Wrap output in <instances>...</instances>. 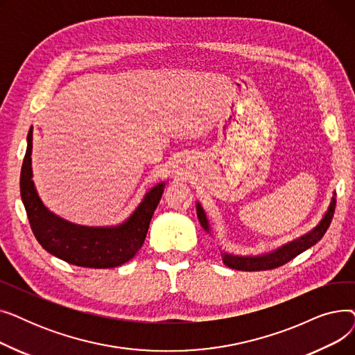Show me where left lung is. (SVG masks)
I'll return each mask as SVG.
<instances>
[{
	"instance_id": "left-lung-1",
	"label": "left lung",
	"mask_w": 355,
	"mask_h": 355,
	"mask_svg": "<svg viewBox=\"0 0 355 355\" xmlns=\"http://www.w3.org/2000/svg\"><path fill=\"white\" fill-rule=\"evenodd\" d=\"M335 194L329 202V207L327 210V213L324 214L322 220L320 221V225L316 226L313 230H311L309 233L301 236L300 239H296L288 245H284L282 248H279L270 253L266 254H260V256H233L229 253H221L223 262H225L226 266L236 269V270H246V272H256V270H270L275 268L282 266L293 257H296L297 254H301L302 252H305L306 249L312 248L313 245L318 243V241L322 239V236L325 234V232L328 230L331 220L334 217V211H335ZM197 217L201 223L202 229L206 230L207 233H210V226L206 214H204V210L201 209L200 204H197Z\"/></svg>"
}]
</instances>
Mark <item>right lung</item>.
I'll return each mask as SVG.
<instances>
[{
    "label": "right lung",
    "mask_w": 355,
    "mask_h": 355,
    "mask_svg": "<svg viewBox=\"0 0 355 355\" xmlns=\"http://www.w3.org/2000/svg\"><path fill=\"white\" fill-rule=\"evenodd\" d=\"M31 148L33 128L27 135L20 193L30 227L43 249L70 265L82 268L109 269L132 259L144 245L149 221L164 193V182L149 190L137 210L119 226L86 227L73 225L49 211L37 194L31 180Z\"/></svg>",
    "instance_id": "right-lung-1"
}]
</instances>
